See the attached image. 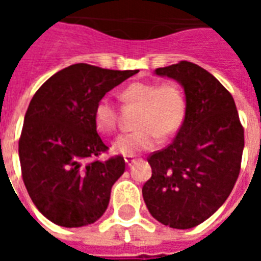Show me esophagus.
I'll return each instance as SVG.
<instances>
[{"mask_svg": "<svg viewBox=\"0 0 261 261\" xmlns=\"http://www.w3.org/2000/svg\"><path fill=\"white\" fill-rule=\"evenodd\" d=\"M124 161H125V164H127V165H128V166H130V165H133V164H134V162H136L137 159L134 158V156H125Z\"/></svg>", "mask_w": 261, "mask_h": 261, "instance_id": "1", "label": "esophagus"}]
</instances>
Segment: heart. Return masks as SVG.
<instances>
[{
  "label": "heart",
  "mask_w": 261,
  "mask_h": 261,
  "mask_svg": "<svg viewBox=\"0 0 261 261\" xmlns=\"http://www.w3.org/2000/svg\"><path fill=\"white\" fill-rule=\"evenodd\" d=\"M121 100L140 106L136 125L138 130L120 136L113 142V151L133 156L151 151L159 144V136L168 138L180 130L186 114V99L173 82H133L121 91ZM117 109L103 97L93 109V121L103 134H113L117 128Z\"/></svg>",
  "instance_id": "b5f03b06"
}]
</instances>
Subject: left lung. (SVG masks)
Masks as SVG:
<instances>
[{"instance_id": "obj_1", "label": "left lung", "mask_w": 261, "mask_h": 261, "mask_svg": "<svg viewBox=\"0 0 261 261\" xmlns=\"http://www.w3.org/2000/svg\"><path fill=\"white\" fill-rule=\"evenodd\" d=\"M155 72L180 82L186 116L173 142L148 156L152 176L142 197L161 224L189 229L210 218L232 192L245 131L232 95L207 69L179 61Z\"/></svg>"}]
</instances>
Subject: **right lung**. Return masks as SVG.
<instances>
[{"label":"right lung","instance_id":"1","mask_svg":"<svg viewBox=\"0 0 261 261\" xmlns=\"http://www.w3.org/2000/svg\"><path fill=\"white\" fill-rule=\"evenodd\" d=\"M137 72L80 63L50 76L32 97L19 137L22 179L37 210L56 225L85 226L106 211L125 162L121 155L97 161L109 147L93 109Z\"/></svg>","mask_w":261,"mask_h":261}]
</instances>
